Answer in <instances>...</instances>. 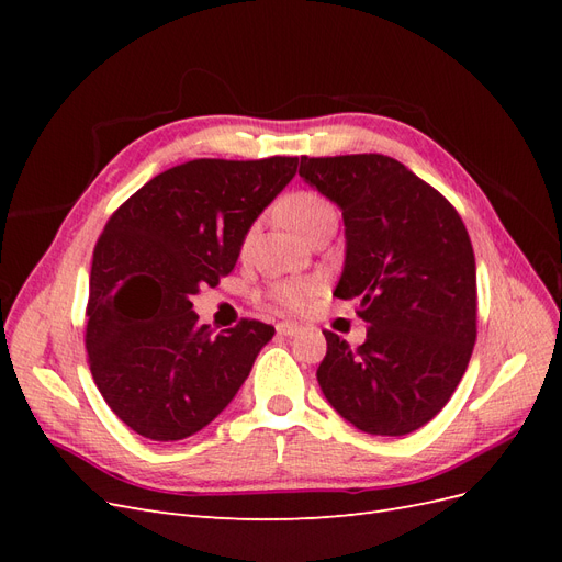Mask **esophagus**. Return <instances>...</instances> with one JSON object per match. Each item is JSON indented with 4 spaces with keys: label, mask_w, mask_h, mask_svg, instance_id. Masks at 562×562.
<instances>
[{
    "label": "esophagus",
    "mask_w": 562,
    "mask_h": 562,
    "mask_svg": "<svg viewBox=\"0 0 562 562\" xmlns=\"http://www.w3.org/2000/svg\"><path fill=\"white\" fill-rule=\"evenodd\" d=\"M277 333L283 335V337H293V335L300 333V326H297V323H293V321H283V323H279V326H277Z\"/></svg>",
    "instance_id": "esophagus-1"
}]
</instances>
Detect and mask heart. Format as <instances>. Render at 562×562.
<instances>
[{
  "label": "heart",
  "instance_id": "b5f03b06",
  "mask_svg": "<svg viewBox=\"0 0 562 562\" xmlns=\"http://www.w3.org/2000/svg\"><path fill=\"white\" fill-rule=\"evenodd\" d=\"M281 215L288 225L300 234H307L321 217L335 215L330 203L314 192H295L281 201ZM271 297H274L285 310H300L318 295V283L310 279L300 281H281L271 285Z\"/></svg>",
  "mask_w": 562,
  "mask_h": 562
}]
</instances>
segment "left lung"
I'll return each mask as SVG.
<instances>
[{
	"instance_id": "1",
	"label": "left lung",
	"mask_w": 562,
	"mask_h": 562,
	"mask_svg": "<svg viewBox=\"0 0 562 562\" xmlns=\"http://www.w3.org/2000/svg\"><path fill=\"white\" fill-rule=\"evenodd\" d=\"M300 178L342 211L335 297L359 302L361 347L335 333L316 370L323 396L359 431L405 436L454 394L475 345V258L462 217L384 155L300 159Z\"/></svg>"
}]
</instances>
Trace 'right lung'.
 Masks as SVG:
<instances>
[{"label": "right lung", "instance_id": "obj_1", "mask_svg": "<svg viewBox=\"0 0 562 562\" xmlns=\"http://www.w3.org/2000/svg\"><path fill=\"white\" fill-rule=\"evenodd\" d=\"M295 171L297 157L194 159L110 217L91 265L87 351L100 394L135 434L168 443L209 427L274 337L260 321L211 335L192 297L229 274Z\"/></svg>", "mask_w": 562, "mask_h": 562}]
</instances>
